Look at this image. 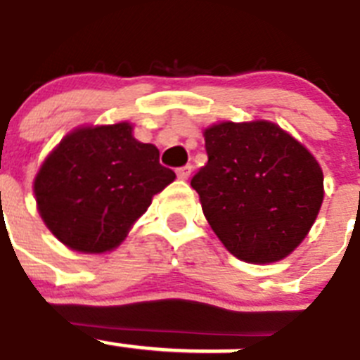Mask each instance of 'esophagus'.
Instances as JSON below:
<instances>
[{
  "label": "esophagus",
  "mask_w": 360,
  "mask_h": 360,
  "mask_svg": "<svg viewBox=\"0 0 360 360\" xmlns=\"http://www.w3.org/2000/svg\"><path fill=\"white\" fill-rule=\"evenodd\" d=\"M176 174H177V177H179V179H183V181L188 179L190 174H192V165H184V167L177 168Z\"/></svg>",
  "instance_id": "34e87169"
}]
</instances>
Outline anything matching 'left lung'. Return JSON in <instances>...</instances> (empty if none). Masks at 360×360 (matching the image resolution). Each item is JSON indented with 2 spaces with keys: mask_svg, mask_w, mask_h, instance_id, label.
<instances>
[{
  "mask_svg": "<svg viewBox=\"0 0 360 360\" xmlns=\"http://www.w3.org/2000/svg\"><path fill=\"white\" fill-rule=\"evenodd\" d=\"M208 162L190 184L215 236L237 259L275 262L308 236L323 205L317 159L270 121L205 130Z\"/></svg>",
  "mask_w": 360,
  "mask_h": 360,
  "instance_id": "left-lung-1",
  "label": "left lung"
}]
</instances>
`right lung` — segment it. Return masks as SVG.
<instances>
[{
  "instance_id": "add662e5",
  "label": "right lung",
  "mask_w": 360,
  "mask_h": 360,
  "mask_svg": "<svg viewBox=\"0 0 360 360\" xmlns=\"http://www.w3.org/2000/svg\"><path fill=\"white\" fill-rule=\"evenodd\" d=\"M176 179L132 124L83 127L63 137L37 172L34 193L49 230L83 254L110 252Z\"/></svg>"
}]
</instances>
